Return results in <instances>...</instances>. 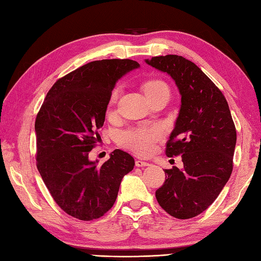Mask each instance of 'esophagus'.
Listing matches in <instances>:
<instances>
[{"instance_id": "obj_1", "label": "esophagus", "mask_w": 261, "mask_h": 261, "mask_svg": "<svg viewBox=\"0 0 261 261\" xmlns=\"http://www.w3.org/2000/svg\"><path fill=\"white\" fill-rule=\"evenodd\" d=\"M136 166L137 167H146V166H149V163L142 162V160H136Z\"/></svg>"}]
</instances>
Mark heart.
I'll return each instance as SVG.
<instances>
[{
    "label": "heart",
    "mask_w": 261,
    "mask_h": 261,
    "mask_svg": "<svg viewBox=\"0 0 261 261\" xmlns=\"http://www.w3.org/2000/svg\"><path fill=\"white\" fill-rule=\"evenodd\" d=\"M163 90H168V86L162 80H149L143 84V91L148 98H151L154 94ZM119 92L120 90L118 87L112 91L110 95V104H114L116 102ZM162 137V126L154 124L150 126L127 127L118 135V141L120 145L138 154H147L152 150L154 142L158 141Z\"/></svg>",
    "instance_id": "heart-1"
}]
</instances>
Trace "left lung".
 <instances>
[{
  "label": "left lung",
  "mask_w": 261,
  "mask_h": 261,
  "mask_svg": "<svg viewBox=\"0 0 261 261\" xmlns=\"http://www.w3.org/2000/svg\"><path fill=\"white\" fill-rule=\"evenodd\" d=\"M146 63L170 75L181 95L166 154H181L184 167L165 169L156 198L169 215L191 219L215 201L230 178L237 142L234 122L222 92L191 60L167 55Z\"/></svg>",
  "instance_id": "1"
}]
</instances>
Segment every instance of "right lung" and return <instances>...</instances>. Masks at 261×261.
Instances as JSON below:
<instances>
[{"label": "right lung", "instance_id": "add662e5", "mask_svg": "<svg viewBox=\"0 0 261 261\" xmlns=\"http://www.w3.org/2000/svg\"><path fill=\"white\" fill-rule=\"evenodd\" d=\"M131 59L91 62L59 79L37 114V168L58 206L82 221L113 206L121 180L135 159L115 149L102 166L88 160L101 139L110 95L118 80L139 67Z\"/></svg>", "mask_w": 261, "mask_h": 261}]
</instances>
